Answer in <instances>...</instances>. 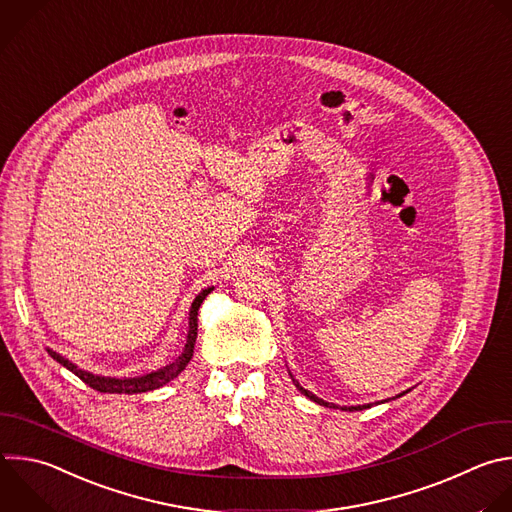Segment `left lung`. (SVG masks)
Instances as JSON below:
<instances>
[{
	"label": "left lung",
	"mask_w": 512,
	"mask_h": 512,
	"mask_svg": "<svg viewBox=\"0 0 512 512\" xmlns=\"http://www.w3.org/2000/svg\"><path fill=\"white\" fill-rule=\"evenodd\" d=\"M289 376H291V374H289ZM291 380H293V376H291ZM293 384H295V388H297V390H299L303 396H307V398H309V400H313L315 404H319V406H327V408H339V406H335V404H329V402H325V400L317 398L315 394L307 392L305 388H301V386H299V382H297V380H293ZM404 394H406V392H402L400 396H404ZM400 396H396V398H400ZM370 406H372V404H364V406H342V410H350V412H354V410H364V408H370Z\"/></svg>",
	"instance_id": "obj_1"
}]
</instances>
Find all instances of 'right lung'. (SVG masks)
<instances>
[{
    "label": "right lung",
    "mask_w": 512,
    "mask_h": 512,
    "mask_svg": "<svg viewBox=\"0 0 512 512\" xmlns=\"http://www.w3.org/2000/svg\"><path fill=\"white\" fill-rule=\"evenodd\" d=\"M213 291V287H207L203 289L193 305H191V311H189V333H187V344L183 348V354L175 360L170 362L168 366L156 370V372H150V374H144V376H138V378H106V376H94L86 370H80L76 364H72L70 360H66L64 356L52 352L48 348V354L60 364L64 366L66 370H70L72 374H76L84 384H88L92 390H98V392H104V394H140V392H150V390H156L164 384H168L170 380H175L185 368L187 364L191 362L193 358V350H195V342H197V315H199V307L201 303L205 301V297Z\"/></svg>",
    "instance_id": "right-lung-1"
}]
</instances>
